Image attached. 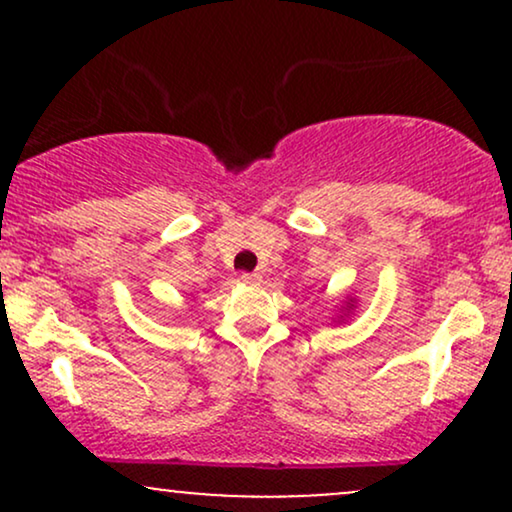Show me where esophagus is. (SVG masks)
<instances>
[{"label":"esophagus","instance_id":"esophagus-1","mask_svg":"<svg viewBox=\"0 0 512 512\" xmlns=\"http://www.w3.org/2000/svg\"><path fill=\"white\" fill-rule=\"evenodd\" d=\"M240 279L245 281V284H257L260 281V274H252V272H243L240 274Z\"/></svg>","mask_w":512,"mask_h":512}]
</instances>
